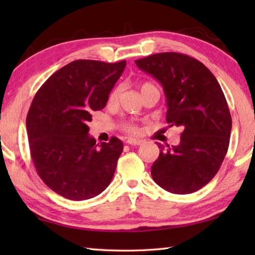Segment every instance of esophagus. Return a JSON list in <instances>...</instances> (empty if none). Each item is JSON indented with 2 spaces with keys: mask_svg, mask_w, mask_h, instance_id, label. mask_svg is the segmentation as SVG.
<instances>
[{
  "mask_svg": "<svg viewBox=\"0 0 255 255\" xmlns=\"http://www.w3.org/2000/svg\"><path fill=\"white\" fill-rule=\"evenodd\" d=\"M126 143L128 145H140L141 143H143V140L141 139H137V138H128Z\"/></svg>",
  "mask_w": 255,
  "mask_h": 255,
  "instance_id": "34e87169",
  "label": "esophagus"
}]
</instances>
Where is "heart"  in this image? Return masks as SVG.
<instances>
[{
	"label": "heart",
	"instance_id": "1",
	"mask_svg": "<svg viewBox=\"0 0 255 255\" xmlns=\"http://www.w3.org/2000/svg\"><path fill=\"white\" fill-rule=\"evenodd\" d=\"M150 86H154L153 84L148 83V82H145V83H143L140 85V91L143 92L144 90L150 88ZM120 93H122V86H116L115 89H112V91L110 92L109 94V98H108V102L110 103V105H114V103H116L118 101V98L120 96ZM123 128L124 130H126L127 132H130V133H135L137 132L138 128L137 126L133 123L131 122H126L123 124Z\"/></svg>",
	"mask_w": 255,
	"mask_h": 255
}]
</instances>
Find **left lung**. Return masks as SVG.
<instances>
[{"mask_svg": "<svg viewBox=\"0 0 255 255\" xmlns=\"http://www.w3.org/2000/svg\"><path fill=\"white\" fill-rule=\"evenodd\" d=\"M135 63L163 86L167 124L183 128L179 145L166 148L157 143L153 180L175 195L195 192L217 173L230 145L232 118L221 85L188 55L159 53Z\"/></svg>", "mask_w": 255, "mask_h": 255, "instance_id": "1", "label": "left lung"}]
</instances>
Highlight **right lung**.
<instances>
[{
    "label": "right lung",
    "instance_id": "obj_1",
    "mask_svg": "<svg viewBox=\"0 0 255 255\" xmlns=\"http://www.w3.org/2000/svg\"><path fill=\"white\" fill-rule=\"evenodd\" d=\"M126 60L77 59L55 72L34 96L27 116L30 154L47 187L66 199H91L110 184L123 141L97 144L88 123L106 107Z\"/></svg>",
    "mask_w": 255,
    "mask_h": 255
}]
</instances>
